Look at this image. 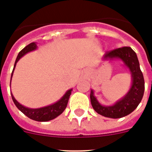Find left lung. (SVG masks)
Instances as JSON below:
<instances>
[{
	"label": "left lung",
	"mask_w": 152,
	"mask_h": 152,
	"mask_svg": "<svg viewBox=\"0 0 152 152\" xmlns=\"http://www.w3.org/2000/svg\"><path fill=\"white\" fill-rule=\"evenodd\" d=\"M102 60L110 61L120 60L131 75V87L123 97L112 105L101 104L94 95V90L91 89L90 94L91 105L98 114L105 117L112 119L124 117L135 110L144 94L145 80L137 55L130 47H123L107 52Z\"/></svg>",
	"instance_id": "left-lung-1"
}]
</instances>
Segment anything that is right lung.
Here are the masks:
<instances>
[{
	"label": "right lung",
	"instance_id": "right-lung-1",
	"mask_svg": "<svg viewBox=\"0 0 152 152\" xmlns=\"http://www.w3.org/2000/svg\"><path fill=\"white\" fill-rule=\"evenodd\" d=\"M37 44L36 42H31L30 44H29L28 45H26L25 48L22 49L20 52H19L18 56L17 57V59L15 61V64H14V66H13V72L11 74V78H10V84H11V80L12 77H13V72H14V69L16 68V65H17V63L18 62V61L23 56H24L26 54H27L28 52H33L37 49ZM72 89H69L65 92L64 95L60 98L59 100L56 101V103L50 104L49 106H45L43 107H40V108H29V107H26L25 106L22 105L21 103H19L17 100L15 99V97L13 96L12 92H10L11 94L12 99H13V101L14 103V104L16 105V107L21 111L23 114H25L27 117H29V119H33L35 121L38 122H47L49 121V120H52V119H55V118L58 117V116L61 115L64 110L66 108L67 105H68V102L69 100L70 95L72 94Z\"/></svg>",
	"mask_w": 152,
	"mask_h": 152
}]
</instances>
